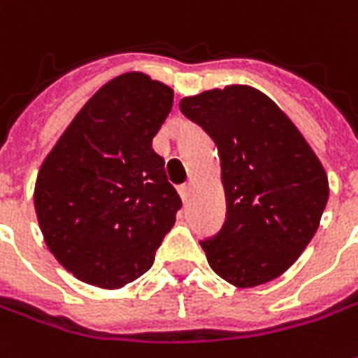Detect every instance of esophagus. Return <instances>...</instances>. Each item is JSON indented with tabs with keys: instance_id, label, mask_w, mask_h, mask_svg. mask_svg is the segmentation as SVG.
I'll list each match as a JSON object with an SVG mask.
<instances>
[{
	"instance_id": "obj_1",
	"label": "esophagus",
	"mask_w": 358,
	"mask_h": 358,
	"mask_svg": "<svg viewBox=\"0 0 358 358\" xmlns=\"http://www.w3.org/2000/svg\"><path fill=\"white\" fill-rule=\"evenodd\" d=\"M190 190H192V184H182V186H178V194L182 200H186L188 196H190Z\"/></svg>"
}]
</instances>
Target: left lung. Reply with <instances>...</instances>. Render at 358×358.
<instances>
[{"label":"left lung","instance_id":"left-lung-1","mask_svg":"<svg viewBox=\"0 0 358 358\" xmlns=\"http://www.w3.org/2000/svg\"><path fill=\"white\" fill-rule=\"evenodd\" d=\"M180 110L216 142L226 222L200 241L208 264L248 289L285 273L313 240L329 200L321 160L291 118L250 85L180 101Z\"/></svg>","mask_w":358,"mask_h":358}]
</instances>
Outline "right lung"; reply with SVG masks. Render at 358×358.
Returning <instances> with one entry per match:
<instances>
[{"mask_svg":"<svg viewBox=\"0 0 358 358\" xmlns=\"http://www.w3.org/2000/svg\"><path fill=\"white\" fill-rule=\"evenodd\" d=\"M174 91L130 71L103 85L59 136L35 180L33 203L49 252L75 278L120 289L155 264L180 196L152 138Z\"/></svg>","mask_w":358,"mask_h":358,"instance_id":"1","label":"right lung"}]
</instances>
